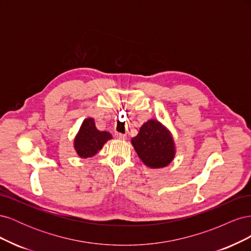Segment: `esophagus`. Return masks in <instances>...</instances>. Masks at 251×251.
Returning <instances> with one entry per match:
<instances>
[{
  "mask_svg": "<svg viewBox=\"0 0 251 251\" xmlns=\"http://www.w3.org/2000/svg\"><path fill=\"white\" fill-rule=\"evenodd\" d=\"M116 138L119 140H126V136L124 134H120V133H116Z\"/></svg>",
  "mask_w": 251,
  "mask_h": 251,
  "instance_id": "esophagus-1",
  "label": "esophagus"
}]
</instances>
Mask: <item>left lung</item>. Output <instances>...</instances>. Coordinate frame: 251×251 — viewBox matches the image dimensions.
Wrapping results in <instances>:
<instances>
[{
    "mask_svg": "<svg viewBox=\"0 0 251 251\" xmlns=\"http://www.w3.org/2000/svg\"><path fill=\"white\" fill-rule=\"evenodd\" d=\"M131 142L140 160L151 169L165 168L176 155L172 133L156 119H150L143 124Z\"/></svg>",
    "mask_w": 251,
    "mask_h": 251,
    "instance_id": "1",
    "label": "left lung"
}]
</instances>
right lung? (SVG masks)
<instances>
[{
    "instance_id": "obj_1",
    "label": "right lung",
    "mask_w": 251,
    "mask_h": 251,
    "mask_svg": "<svg viewBox=\"0 0 251 251\" xmlns=\"http://www.w3.org/2000/svg\"><path fill=\"white\" fill-rule=\"evenodd\" d=\"M112 135L107 131H98L93 118H86L82 121L76 136L74 138V150L80 158H90L100 151L104 143L112 139Z\"/></svg>"
}]
</instances>
